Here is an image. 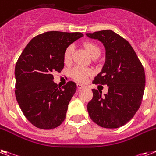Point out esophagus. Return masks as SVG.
Segmentation results:
<instances>
[{
  "mask_svg": "<svg viewBox=\"0 0 156 156\" xmlns=\"http://www.w3.org/2000/svg\"><path fill=\"white\" fill-rule=\"evenodd\" d=\"M77 87H78V89L81 90V89H83V88H85V86L84 85L80 84V83H78V84H77Z\"/></svg>",
  "mask_w": 156,
  "mask_h": 156,
  "instance_id": "obj_1",
  "label": "esophagus"
}]
</instances>
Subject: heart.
Wrapping results in <instances>:
<instances>
[{"instance_id":"obj_1","label":"heart","mask_w":156,"mask_h":156,"mask_svg":"<svg viewBox=\"0 0 156 156\" xmlns=\"http://www.w3.org/2000/svg\"><path fill=\"white\" fill-rule=\"evenodd\" d=\"M83 45L92 58H98L101 54V49L96 43L93 41H86ZM74 52V46L73 45H69L66 48L63 53V61L66 64H69L71 62ZM92 75H93L92 69L86 67L75 66L70 70V76L74 80L80 82H85L89 77Z\"/></svg>"}]
</instances>
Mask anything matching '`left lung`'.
I'll return each instance as SVG.
<instances>
[{
  "label": "left lung",
  "mask_w": 156,
  "mask_h": 156,
  "mask_svg": "<svg viewBox=\"0 0 156 156\" xmlns=\"http://www.w3.org/2000/svg\"><path fill=\"white\" fill-rule=\"evenodd\" d=\"M98 39L106 49V62L93 81L107 85L108 93L93 89L87 111L93 122L104 128H118L134 117L141 105L145 88V72L130 43L112 30L87 34Z\"/></svg>",
  "instance_id": "obj_1"
}]
</instances>
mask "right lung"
<instances>
[{"instance_id":"right-lung-1","label":"right lung","mask_w":156,"mask_h":156,"mask_svg":"<svg viewBox=\"0 0 156 156\" xmlns=\"http://www.w3.org/2000/svg\"><path fill=\"white\" fill-rule=\"evenodd\" d=\"M83 36L82 33L49 31L28 43L15 66V95L25 118L37 128L50 130L62 123L69 102L75 93V82L60 88L54 72L64 67L66 48Z\"/></svg>"}]
</instances>
